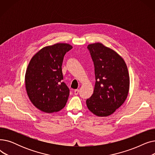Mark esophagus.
<instances>
[{
	"label": "esophagus",
	"instance_id": "obj_1",
	"mask_svg": "<svg viewBox=\"0 0 155 155\" xmlns=\"http://www.w3.org/2000/svg\"><path fill=\"white\" fill-rule=\"evenodd\" d=\"M78 93H79V90H78V89H76V90L74 91V94H75V95H78Z\"/></svg>",
	"mask_w": 155,
	"mask_h": 155
}]
</instances>
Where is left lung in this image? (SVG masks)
I'll return each instance as SVG.
<instances>
[{
    "label": "left lung",
    "instance_id": "1",
    "mask_svg": "<svg viewBox=\"0 0 155 155\" xmlns=\"http://www.w3.org/2000/svg\"><path fill=\"white\" fill-rule=\"evenodd\" d=\"M94 64V93L87 99L88 109L99 117H107L125 102L129 90V75L123 58L101 43L87 46Z\"/></svg>",
    "mask_w": 155,
    "mask_h": 155
}]
</instances>
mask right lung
I'll list each match as a JSON object with an SVG mask.
<instances>
[{
    "mask_svg": "<svg viewBox=\"0 0 155 155\" xmlns=\"http://www.w3.org/2000/svg\"><path fill=\"white\" fill-rule=\"evenodd\" d=\"M72 48L67 43L43 48L30 60L25 74L26 89L35 106L46 113L56 112L67 104L70 91L63 82L62 63Z\"/></svg>",
    "mask_w": 155,
    "mask_h": 155,
    "instance_id": "1",
    "label": "right lung"
}]
</instances>
